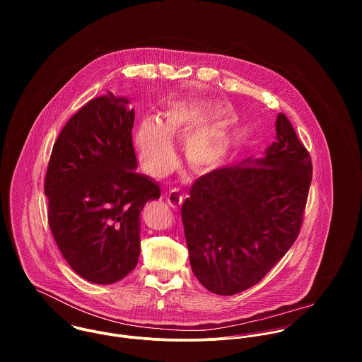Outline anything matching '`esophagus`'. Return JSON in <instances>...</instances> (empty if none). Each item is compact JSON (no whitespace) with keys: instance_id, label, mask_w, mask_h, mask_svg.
<instances>
[{"instance_id":"34e87169","label":"esophagus","mask_w":362,"mask_h":362,"mask_svg":"<svg viewBox=\"0 0 362 362\" xmlns=\"http://www.w3.org/2000/svg\"><path fill=\"white\" fill-rule=\"evenodd\" d=\"M166 200L172 206V208L177 209V208H180V204L183 203V194L177 189H173L166 194Z\"/></svg>"}]
</instances>
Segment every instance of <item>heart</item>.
I'll use <instances>...</instances> for the list:
<instances>
[{"instance_id":"obj_1","label":"heart","mask_w":362,"mask_h":362,"mask_svg":"<svg viewBox=\"0 0 362 362\" xmlns=\"http://www.w3.org/2000/svg\"><path fill=\"white\" fill-rule=\"evenodd\" d=\"M214 115L189 106H170L160 123L144 119L134 134V144L143 168L153 177L166 176L176 162L172 139L183 137L185 158L197 172L221 168L230 150V133L223 124L203 126Z\"/></svg>"}]
</instances>
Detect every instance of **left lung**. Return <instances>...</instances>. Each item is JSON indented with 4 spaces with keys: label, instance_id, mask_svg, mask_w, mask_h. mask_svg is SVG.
I'll return each mask as SVG.
<instances>
[{
    "label": "left lung",
    "instance_id": "obj_1",
    "mask_svg": "<svg viewBox=\"0 0 362 362\" xmlns=\"http://www.w3.org/2000/svg\"><path fill=\"white\" fill-rule=\"evenodd\" d=\"M264 158L199 177L182 206L190 267L214 293L259 282L295 242L313 180L311 156L279 113Z\"/></svg>",
    "mask_w": 362,
    "mask_h": 362
}]
</instances>
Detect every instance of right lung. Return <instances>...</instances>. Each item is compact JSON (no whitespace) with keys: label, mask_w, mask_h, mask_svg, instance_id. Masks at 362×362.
Listing matches in <instances>:
<instances>
[{"label":"right lung","mask_w":362,"mask_h":362,"mask_svg":"<svg viewBox=\"0 0 362 362\" xmlns=\"http://www.w3.org/2000/svg\"><path fill=\"white\" fill-rule=\"evenodd\" d=\"M127 97L90 100L64 126L45 175L48 223L70 268L88 282L127 276L140 255V214L160 187L136 172Z\"/></svg>","instance_id":"obj_1"}]
</instances>
